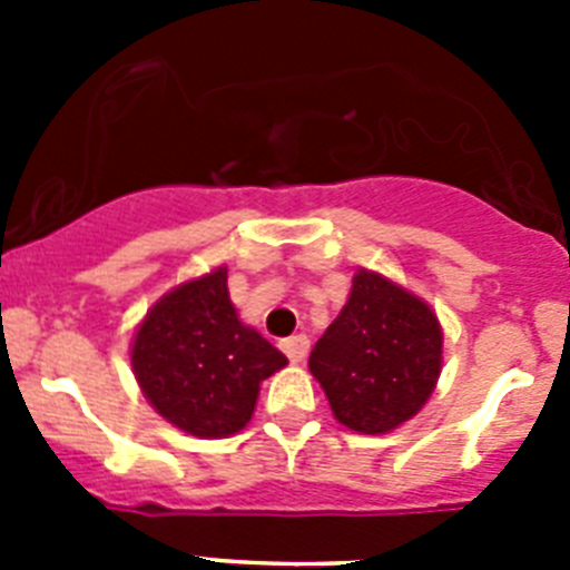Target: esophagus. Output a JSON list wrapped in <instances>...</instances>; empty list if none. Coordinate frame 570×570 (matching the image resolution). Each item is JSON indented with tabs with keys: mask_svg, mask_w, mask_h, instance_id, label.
Returning a JSON list of instances; mask_svg holds the SVG:
<instances>
[{
	"mask_svg": "<svg viewBox=\"0 0 570 570\" xmlns=\"http://www.w3.org/2000/svg\"><path fill=\"white\" fill-rule=\"evenodd\" d=\"M311 347V340L305 334H296V336H288V340H282V351L288 354L291 362H302L305 360V354H308Z\"/></svg>",
	"mask_w": 570,
	"mask_h": 570,
	"instance_id": "esophagus-1",
	"label": "esophagus"
}]
</instances>
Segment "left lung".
<instances>
[{
  "label": "left lung",
  "instance_id": "obj_1",
  "mask_svg": "<svg viewBox=\"0 0 570 570\" xmlns=\"http://www.w3.org/2000/svg\"><path fill=\"white\" fill-rule=\"evenodd\" d=\"M442 365L436 314L385 276L360 271L345 308L311 351V374L336 420L387 434L420 411Z\"/></svg>",
  "mask_w": 570,
  "mask_h": 570
}]
</instances>
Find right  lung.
<instances>
[{"mask_svg":"<svg viewBox=\"0 0 570 570\" xmlns=\"http://www.w3.org/2000/svg\"><path fill=\"white\" fill-rule=\"evenodd\" d=\"M285 362L282 351L239 322L225 268L185 282L156 302L130 351L150 405L170 425L203 440L245 428L259 382Z\"/></svg>","mask_w":570,"mask_h":570,"instance_id":"right-lung-1","label":"right lung"}]
</instances>
